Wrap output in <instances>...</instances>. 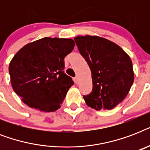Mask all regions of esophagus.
Segmentation results:
<instances>
[{"instance_id":"1","label":"esophagus","mask_w":150,"mask_h":150,"mask_svg":"<svg viewBox=\"0 0 150 150\" xmlns=\"http://www.w3.org/2000/svg\"><path fill=\"white\" fill-rule=\"evenodd\" d=\"M74 82H75V84H78V83H79V77H78V76H75V77L74 78Z\"/></svg>"}]
</instances>
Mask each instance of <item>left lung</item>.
I'll return each instance as SVG.
<instances>
[{
    "instance_id": "obj_1",
    "label": "left lung",
    "mask_w": 150,
    "mask_h": 150,
    "mask_svg": "<svg viewBox=\"0 0 150 150\" xmlns=\"http://www.w3.org/2000/svg\"><path fill=\"white\" fill-rule=\"evenodd\" d=\"M74 40L92 73L93 89L83 96L86 103L96 110L113 109L125 98L134 82L130 57L102 37L87 35Z\"/></svg>"
}]
</instances>
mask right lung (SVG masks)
<instances>
[{
  "label": "right lung",
  "instance_id": "obj_1",
  "mask_svg": "<svg viewBox=\"0 0 150 150\" xmlns=\"http://www.w3.org/2000/svg\"><path fill=\"white\" fill-rule=\"evenodd\" d=\"M71 39L45 37L24 46L9 64L11 86L22 101L40 111L61 107L72 79L64 73V57L72 51Z\"/></svg>",
  "mask_w": 150,
  "mask_h": 150
}]
</instances>
